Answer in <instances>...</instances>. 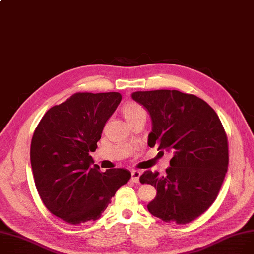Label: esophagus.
Returning <instances> with one entry per match:
<instances>
[{
	"label": "esophagus",
	"instance_id": "1",
	"mask_svg": "<svg viewBox=\"0 0 254 254\" xmlns=\"http://www.w3.org/2000/svg\"><path fill=\"white\" fill-rule=\"evenodd\" d=\"M140 176H141V172L140 171H138V170L131 171V181L138 183Z\"/></svg>",
	"mask_w": 254,
	"mask_h": 254
}]
</instances>
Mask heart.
Masks as SVG:
<instances>
[{
  "label": "heart",
  "mask_w": 254,
  "mask_h": 254,
  "mask_svg": "<svg viewBox=\"0 0 254 254\" xmlns=\"http://www.w3.org/2000/svg\"><path fill=\"white\" fill-rule=\"evenodd\" d=\"M122 112L128 124L136 122L137 119H145L146 120V117H147V113H146V111L136 102L126 103L123 106Z\"/></svg>",
  "instance_id": "b5f03b06"
}]
</instances>
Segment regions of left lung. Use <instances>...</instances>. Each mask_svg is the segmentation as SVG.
Returning <instances> with one entry per match:
<instances>
[{"label":"left lung","instance_id":"8db88e82","mask_svg":"<svg viewBox=\"0 0 254 254\" xmlns=\"http://www.w3.org/2000/svg\"><path fill=\"white\" fill-rule=\"evenodd\" d=\"M131 98L151 117L148 145L174 153L165 176L146 171L140 177L156 190L147 209L165 222L190 223L214 203L228 171V137L220 119L191 93L158 89L136 91Z\"/></svg>","mask_w":254,"mask_h":254}]
</instances>
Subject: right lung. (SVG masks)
I'll return each instance as SVG.
<instances>
[{
    "label": "right lung",
    "instance_id": "obj_1",
    "mask_svg": "<svg viewBox=\"0 0 254 254\" xmlns=\"http://www.w3.org/2000/svg\"><path fill=\"white\" fill-rule=\"evenodd\" d=\"M120 101L119 92H76L51 107L34 131L31 165L38 193L53 215L70 224L99 219L130 179L126 169L90 168L89 152Z\"/></svg>",
    "mask_w": 254,
    "mask_h": 254
}]
</instances>
